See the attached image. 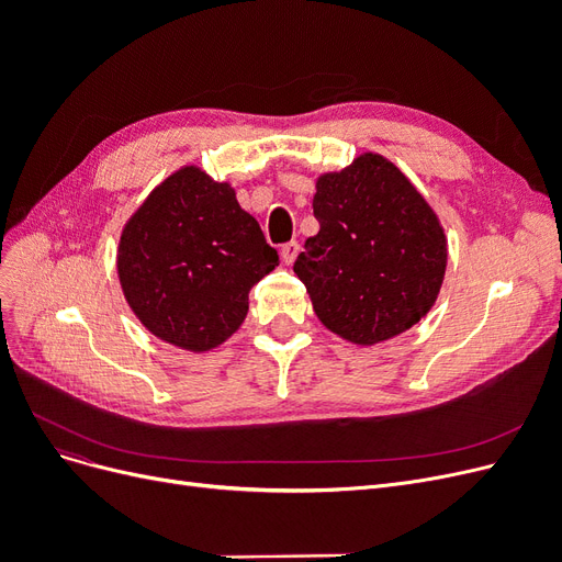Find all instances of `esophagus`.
Segmentation results:
<instances>
[{
	"label": "esophagus",
	"mask_w": 562,
	"mask_h": 562,
	"mask_svg": "<svg viewBox=\"0 0 562 562\" xmlns=\"http://www.w3.org/2000/svg\"><path fill=\"white\" fill-rule=\"evenodd\" d=\"M297 252H300V244L297 241L283 244L281 246V260H283V265H293L295 258H297Z\"/></svg>",
	"instance_id": "esophagus-1"
}]
</instances>
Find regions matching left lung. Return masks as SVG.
<instances>
[{"label":"left lung","mask_w":562,"mask_h":562,"mask_svg":"<svg viewBox=\"0 0 562 562\" xmlns=\"http://www.w3.org/2000/svg\"><path fill=\"white\" fill-rule=\"evenodd\" d=\"M318 234L293 271L318 321L351 345L372 347L431 312L448 267V236L401 168L363 151L316 178Z\"/></svg>","instance_id":"1"}]
</instances>
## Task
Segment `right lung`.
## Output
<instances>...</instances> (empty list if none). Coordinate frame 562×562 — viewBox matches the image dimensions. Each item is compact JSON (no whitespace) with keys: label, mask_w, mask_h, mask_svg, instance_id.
<instances>
[{"label":"right lung","mask_w":562,"mask_h":562,"mask_svg":"<svg viewBox=\"0 0 562 562\" xmlns=\"http://www.w3.org/2000/svg\"><path fill=\"white\" fill-rule=\"evenodd\" d=\"M279 255L229 182L182 166L159 182L119 236L116 274L143 326L203 353L241 328L250 288Z\"/></svg>","instance_id":"add662e5"}]
</instances>
